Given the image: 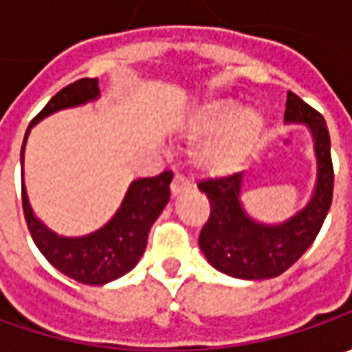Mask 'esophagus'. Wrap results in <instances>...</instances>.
Returning <instances> with one entry per match:
<instances>
[{
  "mask_svg": "<svg viewBox=\"0 0 352 352\" xmlns=\"http://www.w3.org/2000/svg\"><path fill=\"white\" fill-rule=\"evenodd\" d=\"M190 190V182L184 178V176H180V174H176L174 178H172V184H170V192H172V196H180V194H184V192H188Z\"/></svg>",
  "mask_w": 352,
  "mask_h": 352,
  "instance_id": "34e87169",
  "label": "esophagus"
}]
</instances>
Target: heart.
<instances>
[{"label": "heart", "instance_id": "1", "mask_svg": "<svg viewBox=\"0 0 352 352\" xmlns=\"http://www.w3.org/2000/svg\"><path fill=\"white\" fill-rule=\"evenodd\" d=\"M229 100L199 105L188 119L192 135H204L192 151V162L210 176H227L249 158L263 131V117L254 109H239Z\"/></svg>", "mask_w": 352, "mask_h": 352}]
</instances>
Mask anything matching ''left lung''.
<instances>
[{
    "mask_svg": "<svg viewBox=\"0 0 352 352\" xmlns=\"http://www.w3.org/2000/svg\"><path fill=\"white\" fill-rule=\"evenodd\" d=\"M284 121L305 123L316 142L318 182L304 210L284 223L264 225L250 219L241 204L243 172L197 184L211 208L210 219L199 233V249L208 263L227 276L243 280L280 276L311 247L331 208V141L325 119L294 91H288Z\"/></svg>",
    "mask_w": 352,
    "mask_h": 352,
    "instance_id": "obj_1",
    "label": "left lung"
}]
</instances>
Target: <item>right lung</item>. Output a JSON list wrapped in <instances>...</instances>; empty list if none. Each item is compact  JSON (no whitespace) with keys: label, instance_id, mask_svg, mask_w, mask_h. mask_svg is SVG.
Masks as SVG:
<instances>
[{"label":"right lung","instance_id":"right-lung-1","mask_svg":"<svg viewBox=\"0 0 352 352\" xmlns=\"http://www.w3.org/2000/svg\"><path fill=\"white\" fill-rule=\"evenodd\" d=\"M98 96H100L98 78H82L74 84L62 88L31 121L29 129L54 111L98 100ZM27 135L23 139V148L27 142ZM23 148H21V164H23ZM170 182H172V172L168 170L153 178L135 180L129 186L123 204L116 215L102 229L84 236H58L41 219H36L25 192V184H21L23 213L34 245L38 247L48 263L56 270H60L62 274L80 284L102 286L127 274L129 270L137 266L146 249L151 227L160 215V211L164 210V206L168 204Z\"/></svg>","mask_w":352,"mask_h":352}]
</instances>
